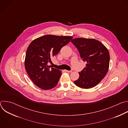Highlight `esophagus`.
Returning <instances> with one entry per match:
<instances>
[{
  "instance_id": "obj_1",
  "label": "esophagus",
  "mask_w": 128,
  "mask_h": 128,
  "mask_svg": "<svg viewBox=\"0 0 128 128\" xmlns=\"http://www.w3.org/2000/svg\"><path fill=\"white\" fill-rule=\"evenodd\" d=\"M65 71L66 72H72V70H65Z\"/></svg>"
}]
</instances>
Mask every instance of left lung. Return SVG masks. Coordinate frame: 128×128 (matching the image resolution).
<instances>
[{
	"label": "left lung",
	"instance_id": "left-lung-1",
	"mask_svg": "<svg viewBox=\"0 0 128 128\" xmlns=\"http://www.w3.org/2000/svg\"><path fill=\"white\" fill-rule=\"evenodd\" d=\"M78 48L80 58L86 62V66L79 72L75 84L82 88L97 85L108 71L110 56L107 48L100 42L93 38H76L71 41Z\"/></svg>",
	"mask_w": 128,
	"mask_h": 128
}]
</instances>
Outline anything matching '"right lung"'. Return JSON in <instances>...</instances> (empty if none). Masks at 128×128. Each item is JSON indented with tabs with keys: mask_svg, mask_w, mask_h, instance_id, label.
Wrapping results in <instances>:
<instances>
[{
	"mask_svg": "<svg viewBox=\"0 0 128 128\" xmlns=\"http://www.w3.org/2000/svg\"><path fill=\"white\" fill-rule=\"evenodd\" d=\"M72 36L46 35L33 40L28 46L25 59V67L35 84L42 90L55 86L62 74L61 71L48 66L51 58L68 44Z\"/></svg>",
	"mask_w": 128,
	"mask_h": 128,
	"instance_id": "1",
	"label": "right lung"
}]
</instances>
